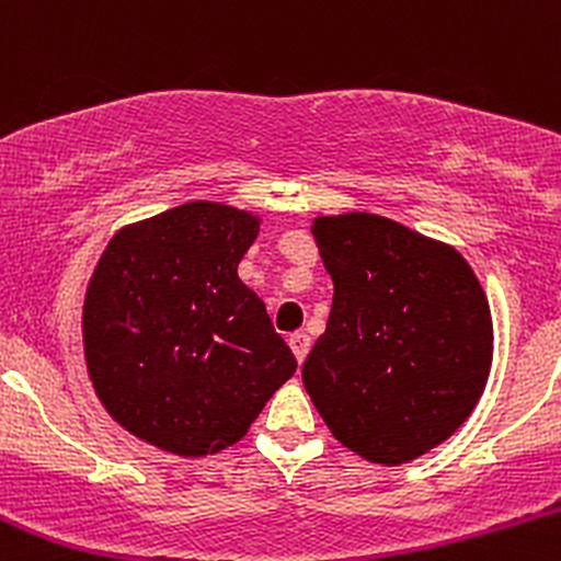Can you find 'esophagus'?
<instances>
[{
	"instance_id": "esophagus-1",
	"label": "esophagus",
	"mask_w": 561,
	"mask_h": 561,
	"mask_svg": "<svg viewBox=\"0 0 561 561\" xmlns=\"http://www.w3.org/2000/svg\"><path fill=\"white\" fill-rule=\"evenodd\" d=\"M289 347H293L295 358H298V364L306 362L308 351H311V337H308L306 332H295L289 334Z\"/></svg>"
}]
</instances>
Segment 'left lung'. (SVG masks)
<instances>
[{
	"label": "left lung",
	"mask_w": 561,
	"mask_h": 561,
	"mask_svg": "<svg viewBox=\"0 0 561 561\" xmlns=\"http://www.w3.org/2000/svg\"><path fill=\"white\" fill-rule=\"evenodd\" d=\"M332 276L327 330L302 385L330 433L375 465L440 446L485 390L493 321L465 255L392 218H313Z\"/></svg>",
	"instance_id": "left-lung-1"
}]
</instances>
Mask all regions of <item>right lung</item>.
<instances>
[{"label": "right lung", "mask_w": 561, "mask_h": 561, "mask_svg": "<svg viewBox=\"0 0 561 561\" xmlns=\"http://www.w3.org/2000/svg\"><path fill=\"white\" fill-rule=\"evenodd\" d=\"M261 218L195 199L128 224L83 298V356L121 427L176 456L234 446L298 369L237 276Z\"/></svg>", "instance_id": "1"}]
</instances>
